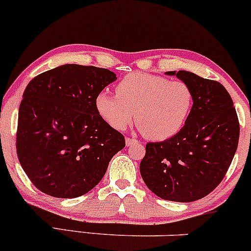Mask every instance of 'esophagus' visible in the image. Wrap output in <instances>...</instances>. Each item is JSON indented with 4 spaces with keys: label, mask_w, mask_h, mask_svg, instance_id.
Listing matches in <instances>:
<instances>
[{
    "label": "esophagus",
    "mask_w": 251,
    "mask_h": 251,
    "mask_svg": "<svg viewBox=\"0 0 251 251\" xmlns=\"http://www.w3.org/2000/svg\"><path fill=\"white\" fill-rule=\"evenodd\" d=\"M125 142L127 147H130V145H133V144H138V140L134 138H130V137H127V138L125 139Z\"/></svg>",
    "instance_id": "esophagus-1"
}]
</instances>
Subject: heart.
Segmentation results:
<instances>
[{
    "label": "heart",
    "mask_w": 251,
    "mask_h": 251,
    "mask_svg": "<svg viewBox=\"0 0 251 251\" xmlns=\"http://www.w3.org/2000/svg\"><path fill=\"white\" fill-rule=\"evenodd\" d=\"M94 106L99 117L114 130H126L134 118L147 138L161 142L176 136L186 125L194 93L183 81L133 73L118 82L115 94L98 93Z\"/></svg>",
    "instance_id": "b5f03b06"
}]
</instances>
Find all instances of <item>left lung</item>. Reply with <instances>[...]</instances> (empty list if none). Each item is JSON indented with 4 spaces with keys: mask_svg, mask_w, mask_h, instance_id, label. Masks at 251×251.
<instances>
[{
    "mask_svg": "<svg viewBox=\"0 0 251 251\" xmlns=\"http://www.w3.org/2000/svg\"><path fill=\"white\" fill-rule=\"evenodd\" d=\"M194 93V106L183 128L164 142L149 143L140 175L161 199L191 202L222 182L237 150L239 124L232 99L219 82L189 71H168Z\"/></svg>",
    "mask_w": 251,
    "mask_h": 251,
    "instance_id": "obj_1",
    "label": "left lung"
}]
</instances>
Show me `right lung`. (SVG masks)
Masks as SVG:
<instances>
[{
  "instance_id": "add662e5",
  "label": "right lung",
  "mask_w": 251,
  "mask_h": 251,
  "mask_svg": "<svg viewBox=\"0 0 251 251\" xmlns=\"http://www.w3.org/2000/svg\"><path fill=\"white\" fill-rule=\"evenodd\" d=\"M115 79L108 69L65 64L27 85L19 107L16 151L39 191L73 199L102 180L125 138L99 117L94 99Z\"/></svg>"
}]
</instances>
